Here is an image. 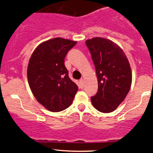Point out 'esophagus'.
I'll return each instance as SVG.
<instances>
[{"instance_id":"obj_1","label":"esophagus","mask_w":153,"mask_h":153,"mask_svg":"<svg viewBox=\"0 0 153 153\" xmlns=\"http://www.w3.org/2000/svg\"><path fill=\"white\" fill-rule=\"evenodd\" d=\"M79 82H80V84H81V86H84V79H83V78H81V79H80Z\"/></svg>"}]
</instances>
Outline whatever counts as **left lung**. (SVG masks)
Here are the masks:
<instances>
[{
	"mask_svg": "<svg viewBox=\"0 0 153 153\" xmlns=\"http://www.w3.org/2000/svg\"><path fill=\"white\" fill-rule=\"evenodd\" d=\"M86 44L95 64L98 89L91 97L94 107L108 113L126 98L132 84V72L124 52L116 44L103 38L87 40Z\"/></svg>",
	"mask_w": 153,
	"mask_h": 153,
	"instance_id": "obj_1",
	"label": "left lung"
}]
</instances>
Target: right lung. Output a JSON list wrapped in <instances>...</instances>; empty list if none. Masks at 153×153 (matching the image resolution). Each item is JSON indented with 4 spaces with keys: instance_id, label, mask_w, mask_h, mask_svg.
I'll return each instance as SVG.
<instances>
[{
    "instance_id": "right-lung-1",
    "label": "right lung",
    "mask_w": 153,
    "mask_h": 153,
    "mask_svg": "<svg viewBox=\"0 0 153 153\" xmlns=\"http://www.w3.org/2000/svg\"><path fill=\"white\" fill-rule=\"evenodd\" d=\"M76 41L56 38L40 44L32 53L27 68L29 87L38 102L51 112L69 107L78 87L69 77L66 55Z\"/></svg>"
}]
</instances>
